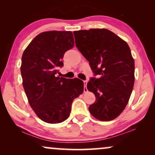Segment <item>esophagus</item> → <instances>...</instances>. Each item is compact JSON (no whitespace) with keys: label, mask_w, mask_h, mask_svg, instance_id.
Here are the masks:
<instances>
[{"label":"esophagus","mask_w":155,"mask_h":155,"mask_svg":"<svg viewBox=\"0 0 155 155\" xmlns=\"http://www.w3.org/2000/svg\"><path fill=\"white\" fill-rule=\"evenodd\" d=\"M84 82V92H87V80H84L83 81Z\"/></svg>","instance_id":"obj_1"}]
</instances>
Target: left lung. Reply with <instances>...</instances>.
I'll return each instance as SVG.
<instances>
[{
    "label": "left lung",
    "mask_w": 155,
    "mask_h": 155,
    "mask_svg": "<svg viewBox=\"0 0 155 155\" xmlns=\"http://www.w3.org/2000/svg\"><path fill=\"white\" fill-rule=\"evenodd\" d=\"M78 49L89 61L99 78H92L87 88L96 101L89 107L97 119L109 121L125 109L135 82V62L124 40L107 29L73 32Z\"/></svg>",
    "instance_id": "8db88e82"
}]
</instances>
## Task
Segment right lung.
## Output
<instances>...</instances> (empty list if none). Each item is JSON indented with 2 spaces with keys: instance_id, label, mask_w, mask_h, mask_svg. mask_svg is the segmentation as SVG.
Instances as JSON below:
<instances>
[{
  "instance_id": "1",
  "label": "right lung",
  "mask_w": 155,
  "mask_h": 155,
  "mask_svg": "<svg viewBox=\"0 0 155 155\" xmlns=\"http://www.w3.org/2000/svg\"><path fill=\"white\" fill-rule=\"evenodd\" d=\"M74 44L72 31H44L23 52L20 71L25 94L37 116L48 124L66 120L74 99L84 91L81 80L57 76L64 54Z\"/></svg>"
}]
</instances>
